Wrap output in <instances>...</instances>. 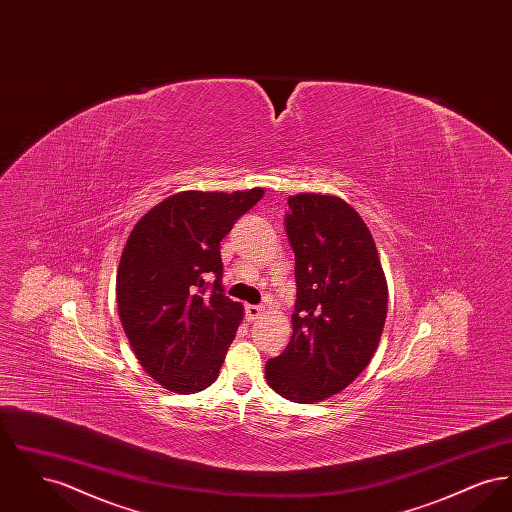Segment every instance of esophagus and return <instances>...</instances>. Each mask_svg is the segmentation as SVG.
Returning a JSON list of instances; mask_svg holds the SVG:
<instances>
[{
    "instance_id": "34e87169",
    "label": "esophagus",
    "mask_w": 512,
    "mask_h": 512,
    "mask_svg": "<svg viewBox=\"0 0 512 512\" xmlns=\"http://www.w3.org/2000/svg\"><path fill=\"white\" fill-rule=\"evenodd\" d=\"M263 311H265L263 305H245V317H247L249 322H253L255 318L261 317Z\"/></svg>"
}]
</instances>
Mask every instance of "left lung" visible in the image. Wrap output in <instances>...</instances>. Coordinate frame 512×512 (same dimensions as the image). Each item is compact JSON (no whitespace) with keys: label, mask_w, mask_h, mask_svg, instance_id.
Masks as SVG:
<instances>
[{"label":"left lung","mask_w":512,"mask_h":512,"mask_svg":"<svg viewBox=\"0 0 512 512\" xmlns=\"http://www.w3.org/2000/svg\"><path fill=\"white\" fill-rule=\"evenodd\" d=\"M295 255L292 340L265 366L268 386L295 403L347 388L370 363L388 313V284L359 213L334 195L288 199Z\"/></svg>","instance_id":"8db88e82"}]
</instances>
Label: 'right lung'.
Returning <instances> with one entry per match:
<instances>
[{
    "label": "right lung",
    "mask_w": 512,
    "mask_h": 512,
    "mask_svg": "<svg viewBox=\"0 0 512 512\" xmlns=\"http://www.w3.org/2000/svg\"><path fill=\"white\" fill-rule=\"evenodd\" d=\"M263 194L171 195L128 236L117 274L119 317L140 365L167 390L195 393L219 376L244 315L224 293L220 240Z\"/></svg>",
    "instance_id": "obj_1"
}]
</instances>
